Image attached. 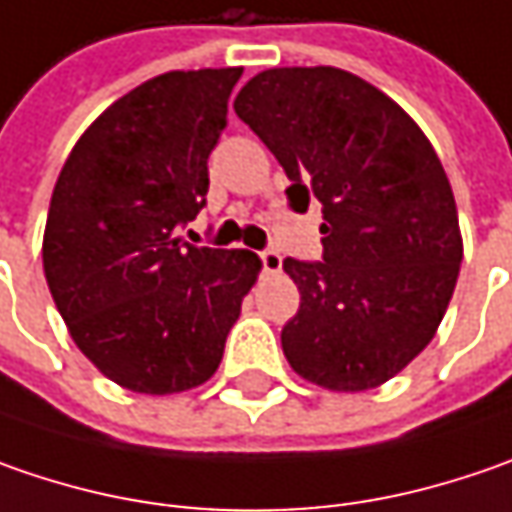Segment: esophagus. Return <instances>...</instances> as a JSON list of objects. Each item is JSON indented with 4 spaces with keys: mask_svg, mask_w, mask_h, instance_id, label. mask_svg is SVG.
Instances as JSON below:
<instances>
[{
    "mask_svg": "<svg viewBox=\"0 0 512 512\" xmlns=\"http://www.w3.org/2000/svg\"><path fill=\"white\" fill-rule=\"evenodd\" d=\"M260 266H263L266 275H278L280 266H283V257L275 249H266V252H260Z\"/></svg>",
    "mask_w": 512,
    "mask_h": 512,
    "instance_id": "1",
    "label": "esophagus"
}]
</instances>
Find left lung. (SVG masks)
<instances>
[{"instance_id": "left-lung-1", "label": "left lung", "mask_w": 512, "mask_h": 512, "mask_svg": "<svg viewBox=\"0 0 512 512\" xmlns=\"http://www.w3.org/2000/svg\"><path fill=\"white\" fill-rule=\"evenodd\" d=\"M234 111L278 157L289 206H323V260H283L300 309L283 355L300 378L381 387L433 341L453 298L461 232L450 180L424 131L341 68H269Z\"/></svg>"}]
</instances>
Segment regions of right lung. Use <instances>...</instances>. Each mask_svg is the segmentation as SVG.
Masks as SVG:
<instances>
[{"label":"right lung","instance_id":"right-lung-1","mask_svg":"<svg viewBox=\"0 0 512 512\" xmlns=\"http://www.w3.org/2000/svg\"><path fill=\"white\" fill-rule=\"evenodd\" d=\"M243 68L168 71L105 108L54 186L42 266L82 355L114 384L171 395L212 378L260 257L180 237Z\"/></svg>","mask_w":512,"mask_h":512}]
</instances>
